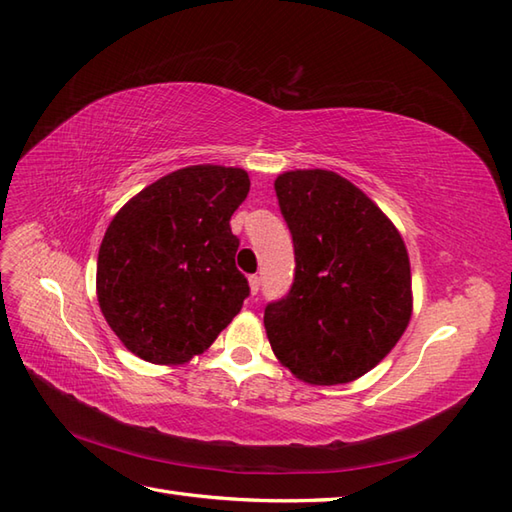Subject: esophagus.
<instances>
[{
	"mask_svg": "<svg viewBox=\"0 0 512 512\" xmlns=\"http://www.w3.org/2000/svg\"><path fill=\"white\" fill-rule=\"evenodd\" d=\"M248 286H250V292H253V295H257L259 286H262V281H259L257 275H250V277H248Z\"/></svg>",
	"mask_w": 512,
	"mask_h": 512,
	"instance_id": "obj_1",
	"label": "esophagus"
}]
</instances>
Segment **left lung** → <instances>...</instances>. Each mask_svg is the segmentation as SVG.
Listing matches in <instances>:
<instances>
[{"instance_id": "1", "label": "left lung", "mask_w": 512, "mask_h": 512, "mask_svg": "<svg viewBox=\"0 0 512 512\" xmlns=\"http://www.w3.org/2000/svg\"><path fill=\"white\" fill-rule=\"evenodd\" d=\"M295 244V281L268 303L275 356L310 385H343L376 367L411 319V268L389 217L350 180L325 169L275 180Z\"/></svg>"}]
</instances>
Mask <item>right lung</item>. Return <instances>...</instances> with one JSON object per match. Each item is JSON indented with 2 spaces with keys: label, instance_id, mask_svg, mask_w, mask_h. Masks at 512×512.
Segmentation results:
<instances>
[{
  "label": "right lung",
  "instance_id": "1",
  "mask_svg": "<svg viewBox=\"0 0 512 512\" xmlns=\"http://www.w3.org/2000/svg\"><path fill=\"white\" fill-rule=\"evenodd\" d=\"M239 167L193 165L134 195L105 231L96 297L129 352L156 365L202 354L248 297L231 215L246 200Z\"/></svg>",
  "mask_w": 512,
  "mask_h": 512
}]
</instances>
